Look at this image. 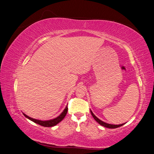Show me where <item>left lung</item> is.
<instances>
[{
    "label": "left lung",
    "instance_id": "8db88e82",
    "mask_svg": "<svg viewBox=\"0 0 154 154\" xmlns=\"http://www.w3.org/2000/svg\"><path fill=\"white\" fill-rule=\"evenodd\" d=\"M90 112H91V115H92V116H93L94 119H95L99 125H102V126H104V127H106V128H118V127H120V126H122V125H123L125 124V123H124V124H121V125H110V124L106 123V122H104L102 121L101 120H100L99 119H98L97 117L94 115V114L93 113V112H92L91 110H90Z\"/></svg>",
    "mask_w": 154,
    "mask_h": 154
}]
</instances>
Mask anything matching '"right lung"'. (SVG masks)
<instances>
[{"mask_svg": "<svg viewBox=\"0 0 154 154\" xmlns=\"http://www.w3.org/2000/svg\"><path fill=\"white\" fill-rule=\"evenodd\" d=\"M67 112H68V106H66L65 109H64V111L61 113L60 116H59L57 117L54 119H51V120H48V121H41V120L35 119H33L28 116H26L25 113H23V115L26 118H28V119L34 122L35 123H37L39 125L45 126V127H52L54 126H55L56 125H57L59 122H60L65 117L66 115Z\"/></svg>", "mask_w": 154, "mask_h": 154, "instance_id": "add662e5", "label": "right lung"}]
</instances>
